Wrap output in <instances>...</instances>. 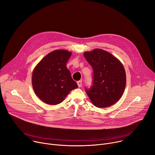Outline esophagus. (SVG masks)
<instances>
[{
  "label": "esophagus",
  "mask_w": 155,
  "mask_h": 155,
  "mask_svg": "<svg viewBox=\"0 0 155 155\" xmlns=\"http://www.w3.org/2000/svg\"><path fill=\"white\" fill-rule=\"evenodd\" d=\"M77 84H78V85L79 87H81L82 86V81H78V82H77Z\"/></svg>",
  "instance_id": "esophagus-1"
}]
</instances>
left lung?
<instances>
[{
    "mask_svg": "<svg viewBox=\"0 0 155 155\" xmlns=\"http://www.w3.org/2000/svg\"><path fill=\"white\" fill-rule=\"evenodd\" d=\"M84 56L93 69L91 87L85 91L97 107H108L121 98L126 86L124 66L110 53L101 49L86 51Z\"/></svg>",
    "mask_w": 155,
    "mask_h": 155,
    "instance_id": "obj_1",
    "label": "left lung"
}]
</instances>
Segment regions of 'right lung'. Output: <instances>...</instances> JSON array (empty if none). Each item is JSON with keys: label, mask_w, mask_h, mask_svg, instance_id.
<instances>
[{"label": "right lung", "mask_w": 155, "mask_h": 155, "mask_svg": "<svg viewBox=\"0 0 155 155\" xmlns=\"http://www.w3.org/2000/svg\"><path fill=\"white\" fill-rule=\"evenodd\" d=\"M71 52L57 50L45 56L35 68L32 86L37 96L45 103L62 102L69 92L78 87L66 67Z\"/></svg>", "instance_id": "1"}]
</instances>
